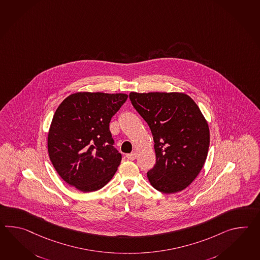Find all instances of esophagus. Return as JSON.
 <instances>
[{
    "label": "esophagus",
    "instance_id": "34e87169",
    "mask_svg": "<svg viewBox=\"0 0 260 260\" xmlns=\"http://www.w3.org/2000/svg\"><path fill=\"white\" fill-rule=\"evenodd\" d=\"M127 159H129V160H134L136 157H137V153H135V152H133V153H131V154H127Z\"/></svg>",
    "mask_w": 260,
    "mask_h": 260
}]
</instances>
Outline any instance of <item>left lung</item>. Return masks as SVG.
<instances>
[{"label":"left lung","mask_w":260,"mask_h":260,"mask_svg":"<svg viewBox=\"0 0 260 260\" xmlns=\"http://www.w3.org/2000/svg\"><path fill=\"white\" fill-rule=\"evenodd\" d=\"M150 127L156 162L147 177L166 194L184 190L202 171L207 157L210 129L202 111L182 92L129 93Z\"/></svg>","instance_id":"obj_1"}]
</instances>
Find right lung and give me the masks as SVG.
I'll return each instance as SVG.
<instances>
[{
  "label": "right lung",
  "mask_w": 260,
  "mask_h": 260,
  "mask_svg": "<svg viewBox=\"0 0 260 260\" xmlns=\"http://www.w3.org/2000/svg\"><path fill=\"white\" fill-rule=\"evenodd\" d=\"M125 93H73L56 110L47 135L49 158L58 175L82 192L104 187L115 175L121 154L113 146L112 116Z\"/></svg>",
  "instance_id": "add662e5"
}]
</instances>
